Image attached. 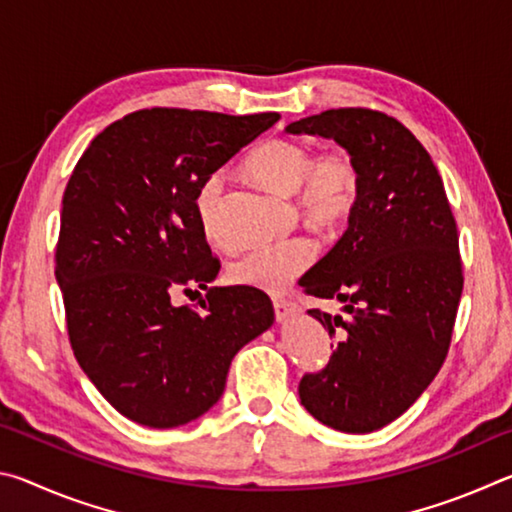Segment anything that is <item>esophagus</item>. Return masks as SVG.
<instances>
[{
  "label": "esophagus",
  "instance_id": "1",
  "mask_svg": "<svg viewBox=\"0 0 512 512\" xmlns=\"http://www.w3.org/2000/svg\"><path fill=\"white\" fill-rule=\"evenodd\" d=\"M273 309H275V318L277 320H287L289 316L296 314V305H293L291 300H282V298L273 300Z\"/></svg>",
  "mask_w": 512,
  "mask_h": 512
}]
</instances>
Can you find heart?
<instances>
[{
  "instance_id": "heart-1",
  "label": "heart",
  "mask_w": 512,
  "mask_h": 512,
  "mask_svg": "<svg viewBox=\"0 0 512 512\" xmlns=\"http://www.w3.org/2000/svg\"><path fill=\"white\" fill-rule=\"evenodd\" d=\"M244 169L275 192L293 194L298 214L320 232L339 230L350 221L361 201V167L357 158L341 146L314 155V149L305 142L271 137L248 153ZM194 210L205 239L212 246H228L230 235L221 219V173L207 176L196 189ZM314 259V241L293 237L280 244L246 250L228 266V277L239 287L282 293L314 264Z\"/></svg>"
}]
</instances>
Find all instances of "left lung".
Here are the masks:
<instances>
[{
  "mask_svg": "<svg viewBox=\"0 0 512 512\" xmlns=\"http://www.w3.org/2000/svg\"><path fill=\"white\" fill-rule=\"evenodd\" d=\"M287 131L334 137L361 167L348 230L300 280L307 296L345 302L348 318L309 309L339 341L298 395L327 427L370 433L400 418L447 359L463 293L456 219L427 149L386 112L325 110Z\"/></svg>",
  "mask_w": 512,
  "mask_h": 512,
  "instance_id": "1",
  "label": "left lung"
}]
</instances>
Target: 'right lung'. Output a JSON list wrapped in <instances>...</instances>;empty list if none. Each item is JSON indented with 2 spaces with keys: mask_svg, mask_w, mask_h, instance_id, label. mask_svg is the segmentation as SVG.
I'll list each match as a JSON object with an SVG mask.
<instances>
[{
  "mask_svg": "<svg viewBox=\"0 0 512 512\" xmlns=\"http://www.w3.org/2000/svg\"><path fill=\"white\" fill-rule=\"evenodd\" d=\"M277 119L144 108L94 137L69 176L54 255L69 345L128 420L171 429L201 418L232 357L273 325L264 291L210 289L201 309L173 296L207 289L221 268L196 189Z\"/></svg>",
  "mask_w": 512,
  "mask_h": 512,
  "instance_id": "add662e5",
  "label": "right lung"
}]
</instances>
